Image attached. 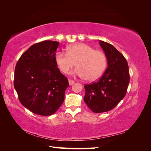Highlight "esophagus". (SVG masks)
Masks as SVG:
<instances>
[{
	"label": "esophagus",
	"mask_w": 151,
	"mask_h": 151,
	"mask_svg": "<svg viewBox=\"0 0 151 151\" xmlns=\"http://www.w3.org/2000/svg\"><path fill=\"white\" fill-rule=\"evenodd\" d=\"M75 82L73 81V80H71V79H68V83H69V85L70 86H72V84H74Z\"/></svg>",
	"instance_id": "esophagus-1"
}]
</instances>
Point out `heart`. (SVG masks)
<instances>
[{
	"label": "heart",
	"mask_w": 151,
	"mask_h": 151,
	"mask_svg": "<svg viewBox=\"0 0 151 151\" xmlns=\"http://www.w3.org/2000/svg\"><path fill=\"white\" fill-rule=\"evenodd\" d=\"M55 62L60 70L67 74L76 65L74 74L88 81L98 79L107 65V57L100 50L85 43H76L67 49V53L58 52Z\"/></svg>",
	"instance_id": "obj_1"
}]
</instances>
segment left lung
Wrapping results in <instances>:
<instances>
[{
  "label": "left lung",
  "instance_id": "8db88e82",
  "mask_svg": "<svg viewBox=\"0 0 151 151\" xmlns=\"http://www.w3.org/2000/svg\"><path fill=\"white\" fill-rule=\"evenodd\" d=\"M99 42L107 57L108 67L98 81L84 86V101L94 113L106 112L115 108L125 96L130 82L125 58L112 45Z\"/></svg>",
  "mask_w": 151,
  "mask_h": 151
}]
</instances>
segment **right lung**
<instances>
[{
  "instance_id": "right-lung-1",
  "label": "right lung",
  "mask_w": 151,
  "mask_h": 151,
  "mask_svg": "<svg viewBox=\"0 0 151 151\" xmlns=\"http://www.w3.org/2000/svg\"><path fill=\"white\" fill-rule=\"evenodd\" d=\"M59 42L45 40L31 46L16 65L14 86L21 103L42 116L55 113L69 86L55 62Z\"/></svg>"
}]
</instances>
